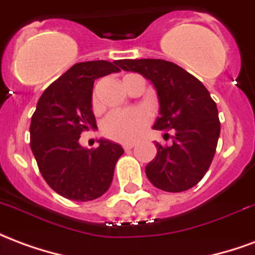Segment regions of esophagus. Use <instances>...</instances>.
<instances>
[{
	"label": "esophagus",
	"instance_id": "1",
	"mask_svg": "<svg viewBox=\"0 0 255 255\" xmlns=\"http://www.w3.org/2000/svg\"><path fill=\"white\" fill-rule=\"evenodd\" d=\"M133 146H135V144H133V143H124V144H123V149L126 150V151H128V150L132 149Z\"/></svg>",
	"mask_w": 255,
	"mask_h": 255
}]
</instances>
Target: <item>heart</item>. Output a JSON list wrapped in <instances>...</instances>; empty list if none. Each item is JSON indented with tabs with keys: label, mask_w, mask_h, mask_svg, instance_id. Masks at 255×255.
<instances>
[{
	"label": "heart",
	"mask_w": 255,
	"mask_h": 255,
	"mask_svg": "<svg viewBox=\"0 0 255 255\" xmlns=\"http://www.w3.org/2000/svg\"><path fill=\"white\" fill-rule=\"evenodd\" d=\"M128 76V75H127ZM93 111H100L98 91L94 90L91 97ZM150 124V116L144 109L112 112L102 123V133L106 138L120 143H132L143 135L144 129Z\"/></svg>",
	"instance_id": "heart-1"
}]
</instances>
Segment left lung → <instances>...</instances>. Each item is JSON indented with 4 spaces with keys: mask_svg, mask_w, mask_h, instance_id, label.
<instances>
[{
    "mask_svg": "<svg viewBox=\"0 0 255 255\" xmlns=\"http://www.w3.org/2000/svg\"><path fill=\"white\" fill-rule=\"evenodd\" d=\"M120 68L149 79L157 90L160 116L154 129H173L172 146L155 143L146 165L153 186L168 192L194 187L208 172L220 136L219 111L206 87L182 67L165 60H122ZM168 135V133H166Z\"/></svg>",
    "mask_w": 255,
    "mask_h": 255,
    "instance_id": "left-lung-1",
    "label": "left lung"
}]
</instances>
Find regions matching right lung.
<instances>
[{
    "mask_svg": "<svg viewBox=\"0 0 255 255\" xmlns=\"http://www.w3.org/2000/svg\"><path fill=\"white\" fill-rule=\"evenodd\" d=\"M120 61L78 63L47 87L31 117L30 146L39 172L61 197L93 201L111 187L115 166L124 150L100 139L97 149H84L79 138L95 129L91 97L94 80L120 71Z\"/></svg>",
    "mask_w": 255,
    "mask_h": 255,
    "instance_id": "right-lung-1",
    "label": "right lung"
}]
</instances>
